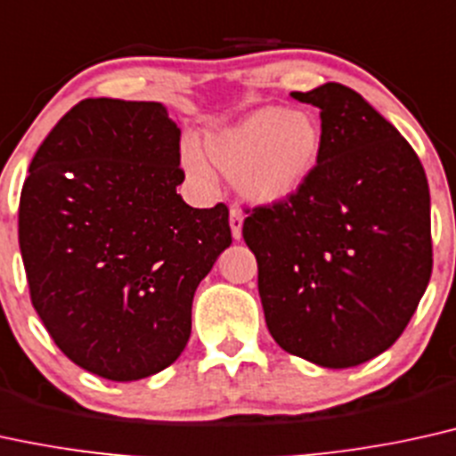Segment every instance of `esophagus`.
Masks as SVG:
<instances>
[{
    "label": "esophagus",
    "mask_w": 456,
    "mask_h": 456,
    "mask_svg": "<svg viewBox=\"0 0 456 456\" xmlns=\"http://www.w3.org/2000/svg\"><path fill=\"white\" fill-rule=\"evenodd\" d=\"M229 224H232V235L233 240L242 238V224H244V214L238 210V208H232L229 212Z\"/></svg>",
    "instance_id": "obj_1"
}]
</instances>
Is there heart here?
<instances>
[{
	"label": "heart",
	"mask_w": 456,
	"mask_h": 456,
	"mask_svg": "<svg viewBox=\"0 0 456 456\" xmlns=\"http://www.w3.org/2000/svg\"><path fill=\"white\" fill-rule=\"evenodd\" d=\"M322 152V125L308 110L261 108L248 117L210 131L204 157L193 146L183 151V167L201 186L212 184V172L235 180L246 200L276 204L289 200L310 180Z\"/></svg>",
	"instance_id": "heart-1"
}]
</instances>
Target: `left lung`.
Returning a JSON list of instances; mask_svg holds the SVG:
<instances>
[{
  "instance_id": "8db88e82",
  "label": "left lung",
  "mask_w": 456,
  "mask_h": 456,
  "mask_svg": "<svg viewBox=\"0 0 456 456\" xmlns=\"http://www.w3.org/2000/svg\"><path fill=\"white\" fill-rule=\"evenodd\" d=\"M321 110L322 152L289 200L252 208L242 235L278 346L344 370L397 342L431 278L429 184L414 148L338 82L293 91Z\"/></svg>"
}]
</instances>
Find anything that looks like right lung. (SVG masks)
I'll list each match as a JSON object with an SVG mask.
<instances>
[{
  "mask_svg": "<svg viewBox=\"0 0 456 456\" xmlns=\"http://www.w3.org/2000/svg\"><path fill=\"white\" fill-rule=\"evenodd\" d=\"M180 129L157 102L82 100L29 163L19 244L31 304L61 353L114 382L172 365L197 284L232 244L229 210L175 193Z\"/></svg>",
  "mask_w": 456,
  "mask_h": 456,
  "instance_id": "add662e5",
  "label": "right lung"
}]
</instances>
